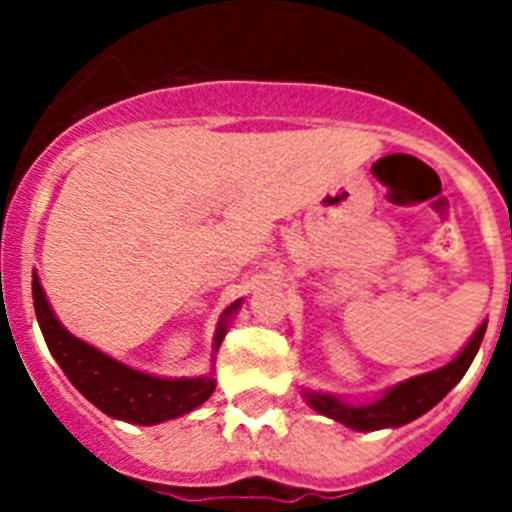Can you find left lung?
I'll use <instances>...</instances> for the list:
<instances>
[{"instance_id": "1", "label": "left lung", "mask_w": 512, "mask_h": 512, "mask_svg": "<svg viewBox=\"0 0 512 512\" xmlns=\"http://www.w3.org/2000/svg\"><path fill=\"white\" fill-rule=\"evenodd\" d=\"M485 330L487 323L479 325L454 361H449V364L436 369V372L405 379V382L390 387L379 400L366 402V405H348V402L338 400L333 395H323V392H305V397L312 410H318L320 415H328V418L338 420V423L348 425L354 431L397 428V425H405L410 420L420 418L423 413H428L433 405H438L443 397L454 390L459 379L467 374L474 356H477L479 343L485 338Z\"/></svg>"}]
</instances>
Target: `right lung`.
<instances>
[{
    "label": "right lung",
    "instance_id": "obj_1",
    "mask_svg": "<svg viewBox=\"0 0 512 512\" xmlns=\"http://www.w3.org/2000/svg\"><path fill=\"white\" fill-rule=\"evenodd\" d=\"M33 305L38 315L43 338L51 348L53 359L63 369L81 395L92 405H97L104 415L117 420H128L138 425H156L164 420L179 418L184 413H192L202 402L215 392V379L212 377H192V379H161L151 374L135 372L130 366L110 359L107 354L97 351L89 343L71 336L69 330L58 323L51 305L45 300V292L40 287L38 277L33 274ZM241 307V300H235L223 312L220 325H217L212 348H220L225 338V323L235 310Z\"/></svg>",
    "mask_w": 512,
    "mask_h": 512
}]
</instances>
